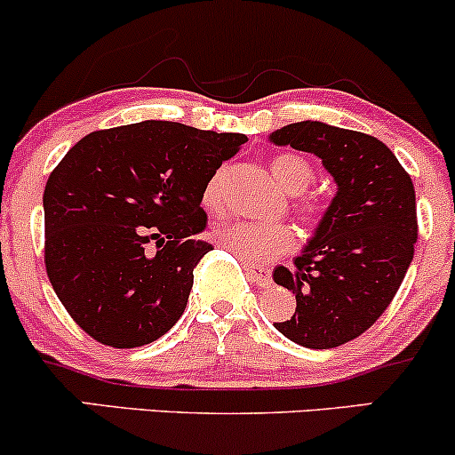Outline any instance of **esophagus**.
Instances as JSON below:
<instances>
[{
    "instance_id": "1",
    "label": "esophagus",
    "mask_w": 455,
    "mask_h": 455,
    "mask_svg": "<svg viewBox=\"0 0 455 455\" xmlns=\"http://www.w3.org/2000/svg\"><path fill=\"white\" fill-rule=\"evenodd\" d=\"M245 274L250 275V280L257 282L259 286H269L271 284V271L265 267H252V265H245Z\"/></svg>"
}]
</instances>
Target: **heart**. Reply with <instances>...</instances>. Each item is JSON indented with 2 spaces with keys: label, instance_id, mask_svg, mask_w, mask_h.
I'll return each instance as SVG.
<instances>
[{
  "label": "heart",
  "instance_id": "1",
  "mask_svg": "<svg viewBox=\"0 0 455 455\" xmlns=\"http://www.w3.org/2000/svg\"><path fill=\"white\" fill-rule=\"evenodd\" d=\"M271 173L286 195H301L315 180L312 166L299 156H278L271 162ZM205 210L218 212L222 207L220 173H216L203 192ZM297 216L301 222L315 224L321 216V205L316 201L295 203ZM213 239L220 248L228 250L243 265H267L295 245V233L282 222H224L213 228Z\"/></svg>",
  "mask_w": 455,
  "mask_h": 455
}]
</instances>
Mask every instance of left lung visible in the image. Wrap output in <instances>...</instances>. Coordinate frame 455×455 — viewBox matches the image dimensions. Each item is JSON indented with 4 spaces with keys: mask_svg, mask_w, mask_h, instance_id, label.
I'll return each instance as SVG.
<instances>
[{
    "mask_svg": "<svg viewBox=\"0 0 455 455\" xmlns=\"http://www.w3.org/2000/svg\"><path fill=\"white\" fill-rule=\"evenodd\" d=\"M269 143L307 151L336 181L315 235L274 282L293 291L289 321L274 323L306 348H333L362 336L398 293L417 242L415 188L383 140L323 122L289 124Z\"/></svg>",
    "mask_w": 455,
    "mask_h": 455,
    "instance_id": "obj_1",
    "label": "left lung"
}]
</instances>
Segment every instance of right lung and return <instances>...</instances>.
<instances>
[{"label": "right lung", "mask_w": 455, "mask_h": 455, "mask_svg": "<svg viewBox=\"0 0 455 455\" xmlns=\"http://www.w3.org/2000/svg\"><path fill=\"white\" fill-rule=\"evenodd\" d=\"M248 137L148 119L87 134L44 186V263L93 340L134 348L184 315L212 243L201 201Z\"/></svg>", "instance_id": "right-lung-1"}]
</instances>
